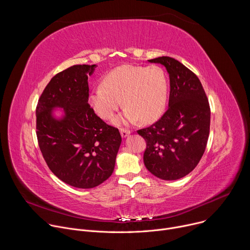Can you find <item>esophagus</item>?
Returning <instances> with one entry per match:
<instances>
[{"instance_id": "34e87169", "label": "esophagus", "mask_w": 250, "mask_h": 250, "mask_svg": "<svg viewBox=\"0 0 250 250\" xmlns=\"http://www.w3.org/2000/svg\"><path fill=\"white\" fill-rule=\"evenodd\" d=\"M121 134L123 137H126L130 134V130L128 129H125V128H121Z\"/></svg>"}]
</instances>
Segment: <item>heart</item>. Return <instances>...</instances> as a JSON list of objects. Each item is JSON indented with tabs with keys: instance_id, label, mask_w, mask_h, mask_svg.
I'll list each match as a JSON object with an SVG mask.
<instances>
[{
	"instance_id": "1",
	"label": "heart",
	"mask_w": 250,
	"mask_h": 250,
	"mask_svg": "<svg viewBox=\"0 0 250 250\" xmlns=\"http://www.w3.org/2000/svg\"><path fill=\"white\" fill-rule=\"evenodd\" d=\"M168 95V82L164 71L155 65L149 67L122 65L109 73L102 85L94 87L88 95L92 110L102 119H112L125 105L116 124H131L138 120L149 124L164 112Z\"/></svg>"
}]
</instances>
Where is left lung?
Wrapping results in <instances>:
<instances>
[{
	"label": "left lung",
	"mask_w": 250,
	"mask_h": 250,
	"mask_svg": "<svg viewBox=\"0 0 250 250\" xmlns=\"http://www.w3.org/2000/svg\"><path fill=\"white\" fill-rule=\"evenodd\" d=\"M169 74L168 110L152 125L137 130L146 141L147 170L162 180L188 175L201 160L208 138L210 110L199 78L178 60L162 56L148 60Z\"/></svg>",
	"instance_id": "left-lung-1"
}]
</instances>
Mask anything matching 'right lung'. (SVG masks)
<instances>
[{"label":"right lung","instance_id":"add662e5","mask_svg":"<svg viewBox=\"0 0 250 250\" xmlns=\"http://www.w3.org/2000/svg\"><path fill=\"white\" fill-rule=\"evenodd\" d=\"M97 65H74L56 74L37 106V135L43 158L64 183L94 188L113 174L122 142L118 128L106 125L88 104V77ZM55 108L63 115L56 118Z\"/></svg>","mask_w":250,"mask_h":250}]
</instances>
